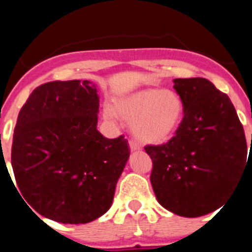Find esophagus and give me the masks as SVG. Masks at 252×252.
<instances>
[{"label":"esophagus","mask_w":252,"mask_h":252,"mask_svg":"<svg viewBox=\"0 0 252 252\" xmlns=\"http://www.w3.org/2000/svg\"><path fill=\"white\" fill-rule=\"evenodd\" d=\"M130 149L132 151L140 150V149H141V146H140L137 142H135V141H132V140H131V141H130Z\"/></svg>","instance_id":"34e87169"}]
</instances>
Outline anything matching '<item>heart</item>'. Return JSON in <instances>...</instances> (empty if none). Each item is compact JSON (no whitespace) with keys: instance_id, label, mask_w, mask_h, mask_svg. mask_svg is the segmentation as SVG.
<instances>
[{"instance_id":"1","label":"heart","mask_w":252,"mask_h":252,"mask_svg":"<svg viewBox=\"0 0 252 252\" xmlns=\"http://www.w3.org/2000/svg\"><path fill=\"white\" fill-rule=\"evenodd\" d=\"M104 117L116 115L131 121V132L145 144H160L177 132L184 115L183 99L177 92L146 88L115 99L113 110L104 108Z\"/></svg>"}]
</instances>
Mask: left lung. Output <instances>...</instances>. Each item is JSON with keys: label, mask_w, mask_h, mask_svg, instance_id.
<instances>
[{"label": "left lung", "mask_w": 252, "mask_h": 252, "mask_svg": "<svg viewBox=\"0 0 252 252\" xmlns=\"http://www.w3.org/2000/svg\"><path fill=\"white\" fill-rule=\"evenodd\" d=\"M173 82L184 116L174 137L145 148L153 160L150 182L164 208L199 217L220 208L240 183L248 146L228 95L204 78Z\"/></svg>", "instance_id": "1"}]
</instances>
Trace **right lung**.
I'll return each instance as SVG.
<instances>
[{
    "instance_id": "1",
    "label": "right lung",
    "mask_w": 252,
    "mask_h": 252,
    "mask_svg": "<svg viewBox=\"0 0 252 252\" xmlns=\"http://www.w3.org/2000/svg\"><path fill=\"white\" fill-rule=\"evenodd\" d=\"M98 108L95 84L77 79L41 84L22 106L11 164L31 211L79 224L110 209L130 149L124 136L106 139L97 130Z\"/></svg>"
}]
</instances>
